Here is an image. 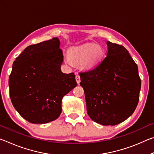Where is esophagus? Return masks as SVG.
Here are the masks:
<instances>
[{
  "mask_svg": "<svg viewBox=\"0 0 154 154\" xmlns=\"http://www.w3.org/2000/svg\"><path fill=\"white\" fill-rule=\"evenodd\" d=\"M75 79H76L77 84H79V83L81 82V79H80V76L77 73L76 74V76H75Z\"/></svg>",
  "mask_w": 154,
  "mask_h": 154,
  "instance_id": "esophagus-1",
  "label": "esophagus"
}]
</instances>
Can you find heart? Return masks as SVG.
<instances>
[{
	"label": "heart",
	"mask_w": 154,
	"mask_h": 154,
	"mask_svg": "<svg viewBox=\"0 0 154 154\" xmlns=\"http://www.w3.org/2000/svg\"><path fill=\"white\" fill-rule=\"evenodd\" d=\"M104 51L102 48L96 44L87 43L70 49L69 56H66L64 60L69 66L74 63H82L85 68H92L97 65L103 59Z\"/></svg>",
	"instance_id": "heart-1"
}]
</instances>
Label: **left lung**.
Listing matches in <instances>:
<instances>
[{
  "instance_id": "8db88e82",
  "label": "left lung",
  "mask_w": 154,
  "mask_h": 154,
  "mask_svg": "<svg viewBox=\"0 0 154 154\" xmlns=\"http://www.w3.org/2000/svg\"><path fill=\"white\" fill-rule=\"evenodd\" d=\"M105 59L92 70L79 72L87 112L94 122L115 126L134 113L141 80L138 66L122 45L106 42Z\"/></svg>"
}]
</instances>
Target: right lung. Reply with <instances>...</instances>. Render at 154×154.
<instances>
[{"instance_id": "add662e5", "label": "right lung", "mask_w": 154, "mask_h": 154, "mask_svg": "<svg viewBox=\"0 0 154 154\" xmlns=\"http://www.w3.org/2000/svg\"><path fill=\"white\" fill-rule=\"evenodd\" d=\"M58 38L27 47L14 62L9 79L14 108L26 120L46 124L58 118L64 95L77 86L74 72L61 71Z\"/></svg>"}]
</instances>
